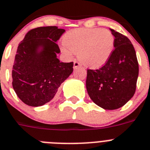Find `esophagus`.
Segmentation results:
<instances>
[{
  "instance_id": "34e87169",
  "label": "esophagus",
  "mask_w": 150,
  "mask_h": 150,
  "mask_svg": "<svg viewBox=\"0 0 150 150\" xmlns=\"http://www.w3.org/2000/svg\"><path fill=\"white\" fill-rule=\"evenodd\" d=\"M80 66L81 64L78 62V61H74V68H75V69H77V68L80 67Z\"/></svg>"
}]
</instances>
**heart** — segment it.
Returning a JSON list of instances; mask_svg holds the SVG:
<instances>
[{
  "instance_id": "1",
  "label": "heart",
  "mask_w": 150,
  "mask_h": 150,
  "mask_svg": "<svg viewBox=\"0 0 150 150\" xmlns=\"http://www.w3.org/2000/svg\"><path fill=\"white\" fill-rule=\"evenodd\" d=\"M62 42V50L66 54L78 53L84 66L97 69L110 59L114 50L115 38L106 28H79L68 32Z\"/></svg>"
}]
</instances>
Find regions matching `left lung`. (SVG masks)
Here are the masks:
<instances>
[{"label": "left lung", "instance_id": "8db88e82", "mask_svg": "<svg viewBox=\"0 0 150 150\" xmlns=\"http://www.w3.org/2000/svg\"><path fill=\"white\" fill-rule=\"evenodd\" d=\"M111 30L115 49L110 59L98 69H88L86 88L90 98L105 109H117L127 103L136 91L139 65L131 41Z\"/></svg>", "mask_w": 150, "mask_h": 150}]
</instances>
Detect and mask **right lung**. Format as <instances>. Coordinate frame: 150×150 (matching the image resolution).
I'll return each mask as SVG.
<instances>
[{"label": "right lung", "instance_id": "obj_1", "mask_svg": "<svg viewBox=\"0 0 150 150\" xmlns=\"http://www.w3.org/2000/svg\"><path fill=\"white\" fill-rule=\"evenodd\" d=\"M65 30L57 26L30 30L17 48L12 70L13 88L30 106L50 102L58 88L73 71V62H61L57 44Z\"/></svg>", "mask_w": 150, "mask_h": 150}]
</instances>
